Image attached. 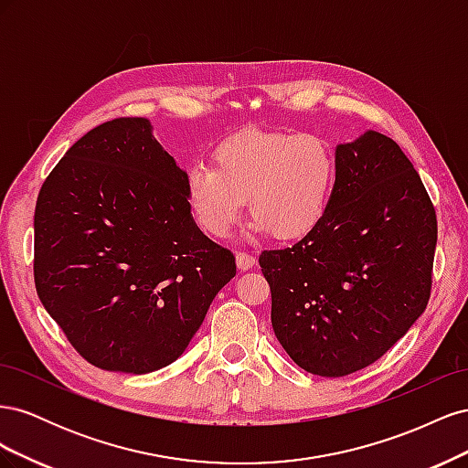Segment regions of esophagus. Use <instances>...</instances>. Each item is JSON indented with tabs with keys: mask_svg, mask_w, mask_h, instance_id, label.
<instances>
[{
	"mask_svg": "<svg viewBox=\"0 0 468 468\" xmlns=\"http://www.w3.org/2000/svg\"><path fill=\"white\" fill-rule=\"evenodd\" d=\"M236 263H238V269H251L253 265H256V258L253 256H250V253H246V251H238L236 253Z\"/></svg>",
	"mask_w": 468,
	"mask_h": 468,
	"instance_id": "esophagus-1",
	"label": "esophagus"
}]
</instances>
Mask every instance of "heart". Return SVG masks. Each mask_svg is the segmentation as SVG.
Segmentation results:
<instances>
[{"label": "heart", "instance_id": "heart-1", "mask_svg": "<svg viewBox=\"0 0 468 468\" xmlns=\"http://www.w3.org/2000/svg\"><path fill=\"white\" fill-rule=\"evenodd\" d=\"M335 181L337 155L324 136L244 131L215 148L212 167L189 169L187 201L215 238L230 234L248 199L253 232L292 242L322 222Z\"/></svg>", "mask_w": 468, "mask_h": 468}]
</instances>
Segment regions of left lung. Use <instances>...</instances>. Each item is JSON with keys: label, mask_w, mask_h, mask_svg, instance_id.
<instances>
[{"label": "left lung", "mask_w": 468, "mask_h": 468, "mask_svg": "<svg viewBox=\"0 0 468 468\" xmlns=\"http://www.w3.org/2000/svg\"><path fill=\"white\" fill-rule=\"evenodd\" d=\"M335 155L322 222L260 256L279 344L318 377L365 369L410 330L430 301L437 244L433 203L392 138L369 131Z\"/></svg>", "instance_id": "obj_1"}]
</instances>
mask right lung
<instances>
[{
    "label": "right lung",
    "instance_id": "add662e5",
    "mask_svg": "<svg viewBox=\"0 0 468 468\" xmlns=\"http://www.w3.org/2000/svg\"><path fill=\"white\" fill-rule=\"evenodd\" d=\"M35 287L88 363L144 375L174 363L236 258L191 217L187 174L143 117L83 134L35 208Z\"/></svg>",
    "mask_w": 468,
    "mask_h": 468
}]
</instances>
